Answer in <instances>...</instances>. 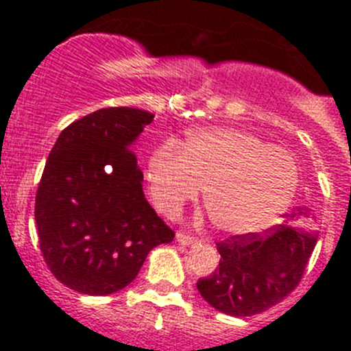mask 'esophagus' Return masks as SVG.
<instances>
[{"mask_svg": "<svg viewBox=\"0 0 351 351\" xmlns=\"http://www.w3.org/2000/svg\"><path fill=\"white\" fill-rule=\"evenodd\" d=\"M176 241L183 244V246H193V244H197L195 238H192L189 234H183V232H176Z\"/></svg>", "mask_w": 351, "mask_h": 351, "instance_id": "1", "label": "esophagus"}]
</instances>
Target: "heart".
Returning <instances> with one entry per match:
<instances>
[{
	"label": "heart",
	"instance_id": "1",
	"mask_svg": "<svg viewBox=\"0 0 351 351\" xmlns=\"http://www.w3.org/2000/svg\"><path fill=\"white\" fill-rule=\"evenodd\" d=\"M154 205L176 217L204 186V205L219 231L247 236L270 228L289 207L299 183L290 151L228 127L195 129L183 147L159 144L147 161Z\"/></svg>",
	"mask_w": 351,
	"mask_h": 351
}]
</instances>
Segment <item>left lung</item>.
Masks as SVG:
<instances>
[{
  "label": "left lung",
  "mask_w": 351,
  "mask_h": 351,
  "mask_svg": "<svg viewBox=\"0 0 351 351\" xmlns=\"http://www.w3.org/2000/svg\"><path fill=\"white\" fill-rule=\"evenodd\" d=\"M309 208H297L280 226L265 234L232 236L217 243L219 267L200 278L197 289L214 309L234 317L260 314L284 300L302 278L317 243V232L295 226L311 217Z\"/></svg>",
  "instance_id": "8db88e82"
}]
</instances>
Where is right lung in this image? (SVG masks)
<instances>
[{"label": "right lung", "instance_id": "obj_1", "mask_svg": "<svg viewBox=\"0 0 351 351\" xmlns=\"http://www.w3.org/2000/svg\"><path fill=\"white\" fill-rule=\"evenodd\" d=\"M153 113L101 108L67 125L45 162L35 197L42 254L59 282L108 295L139 274L147 253L175 232L143 192L132 146Z\"/></svg>", "mask_w": 351, "mask_h": 351}]
</instances>
